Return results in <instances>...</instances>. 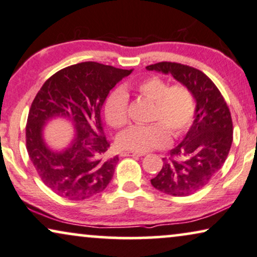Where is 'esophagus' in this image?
<instances>
[{
    "mask_svg": "<svg viewBox=\"0 0 257 257\" xmlns=\"http://www.w3.org/2000/svg\"><path fill=\"white\" fill-rule=\"evenodd\" d=\"M142 153H136V152H131V151H124L121 152V157H142Z\"/></svg>",
    "mask_w": 257,
    "mask_h": 257,
    "instance_id": "34e87169",
    "label": "esophagus"
}]
</instances>
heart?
Here are the masks:
<instances>
[{
    "mask_svg": "<svg viewBox=\"0 0 257 257\" xmlns=\"http://www.w3.org/2000/svg\"><path fill=\"white\" fill-rule=\"evenodd\" d=\"M142 95L154 100L151 124H135L117 136V145L123 149L144 153L162 147L170 141V134L179 138L192 124L196 115L193 93L183 84L170 86L160 77H149L138 84ZM104 115L113 128L128 122V95L123 89L113 90L106 97Z\"/></svg>",
    "mask_w": 257,
    "mask_h": 257,
    "instance_id": "1",
    "label": "heart"
}]
</instances>
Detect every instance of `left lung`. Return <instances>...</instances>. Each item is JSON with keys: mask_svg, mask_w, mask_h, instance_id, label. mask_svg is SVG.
Masks as SVG:
<instances>
[{"mask_svg": "<svg viewBox=\"0 0 257 257\" xmlns=\"http://www.w3.org/2000/svg\"><path fill=\"white\" fill-rule=\"evenodd\" d=\"M146 69L171 74L196 99L192 125L183 141L171 149V158L162 159L161 171L151 180L153 187L170 196H190L209 184L228 158L232 144L231 115L222 93L201 71L167 61Z\"/></svg>", "mask_w": 257, "mask_h": 257, "instance_id": "obj_1", "label": "left lung"}]
</instances>
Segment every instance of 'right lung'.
I'll return each mask as SVG.
<instances>
[{
  "label": "right lung",
  "mask_w": 257,
  "mask_h": 257,
  "mask_svg": "<svg viewBox=\"0 0 257 257\" xmlns=\"http://www.w3.org/2000/svg\"><path fill=\"white\" fill-rule=\"evenodd\" d=\"M133 70L85 61L58 71L45 82L28 113L26 145L39 177L61 197L83 200L100 193L112 179L118 157L106 158L100 110L110 90ZM56 118L75 129L67 148L51 149L44 126Z\"/></svg>",
  "instance_id": "right-lung-1"
}]
</instances>
